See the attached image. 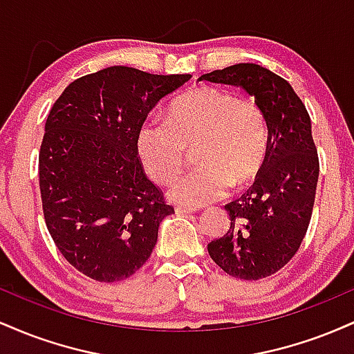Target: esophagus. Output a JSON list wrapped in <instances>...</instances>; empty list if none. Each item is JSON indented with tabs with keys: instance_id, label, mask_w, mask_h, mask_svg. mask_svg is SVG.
I'll list each match as a JSON object with an SVG mask.
<instances>
[{
	"instance_id": "1",
	"label": "esophagus",
	"mask_w": 354,
	"mask_h": 354,
	"mask_svg": "<svg viewBox=\"0 0 354 354\" xmlns=\"http://www.w3.org/2000/svg\"><path fill=\"white\" fill-rule=\"evenodd\" d=\"M194 208H188V206H176L174 208V213L176 214H189V213H194Z\"/></svg>"
}]
</instances>
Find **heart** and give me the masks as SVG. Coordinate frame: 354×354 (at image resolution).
Returning a JSON list of instances; mask_svg holds the SVG:
<instances>
[{"instance_id":"obj_1","label":"heart","mask_w":354,"mask_h":354,"mask_svg":"<svg viewBox=\"0 0 354 354\" xmlns=\"http://www.w3.org/2000/svg\"><path fill=\"white\" fill-rule=\"evenodd\" d=\"M198 141L189 169L169 186V198L186 206L219 200L231 186L245 188L259 176L270 153V126L261 106L228 89L201 86L178 96L166 120L146 118L135 136L145 173L168 183L185 163L186 148Z\"/></svg>"}]
</instances>
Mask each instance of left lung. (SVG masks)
Instances as JSON below:
<instances>
[{
  "label": "left lung",
  "instance_id": "1",
  "mask_svg": "<svg viewBox=\"0 0 354 354\" xmlns=\"http://www.w3.org/2000/svg\"><path fill=\"white\" fill-rule=\"evenodd\" d=\"M200 81L243 88L268 120L265 168L241 198L225 206L228 233L208 245L225 273L248 281L266 278L293 258L310 225L319 176L310 115L291 84L259 64H233Z\"/></svg>",
  "mask_w": 354,
  "mask_h": 354
}]
</instances>
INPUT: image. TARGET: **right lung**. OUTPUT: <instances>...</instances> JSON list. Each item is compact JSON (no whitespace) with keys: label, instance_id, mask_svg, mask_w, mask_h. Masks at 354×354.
<instances>
[{"label":"right lung","instance_id":"right-lung-1","mask_svg":"<svg viewBox=\"0 0 354 354\" xmlns=\"http://www.w3.org/2000/svg\"><path fill=\"white\" fill-rule=\"evenodd\" d=\"M189 78L109 66L73 81L53 104L39 149L44 221L59 253L88 278L135 274L174 213L145 174L135 136L158 101Z\"/></svg>","mask_w":354,"mask_h":354}]
</instances>
